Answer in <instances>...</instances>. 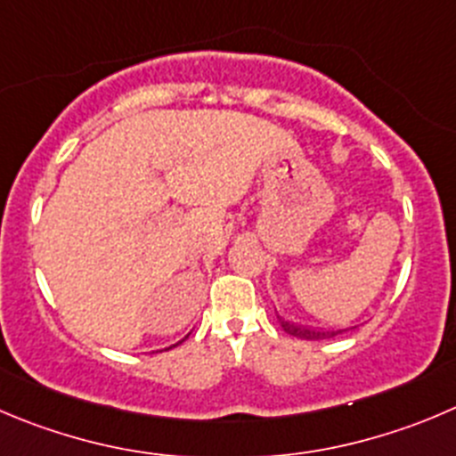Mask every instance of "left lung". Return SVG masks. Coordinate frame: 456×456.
<instances>
[{
	"instance_id": "1",
	"label": "left lung",
	"mask_w": 456,
	"mask_h": 456,
	"mask_svg": "<svg viewBox=\"0 0 456 456\" xmlns=\"http://www.w3.org/2000/svg\"><path fill=\"white\" fill-rule=\"evenodd\" d=\"M277 320H280V327L284 329L289 336H296L300 338V340H324V338H333L338 336V333L346 331V329H314V327H302V324H296V322H289V320H284L281 315H277Z\"/></svg>"
}]
</instances>
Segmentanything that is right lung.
<instances>
[{"label":"right lung","instance_id":"obj_1","mask_svg":"<svg viewBox=\"0 0 456 456\" xmlns=\"http://www.w3.org/2000/svg\"><path fill=\"white\" fill-rule=\"evenodd\" d=\"M176 345H179V342H176ZM176 345H172V346H176ZM167 349H170V346H167Z\"/></svg>","mask_w":456,"mask_h":456}]
</instances>
